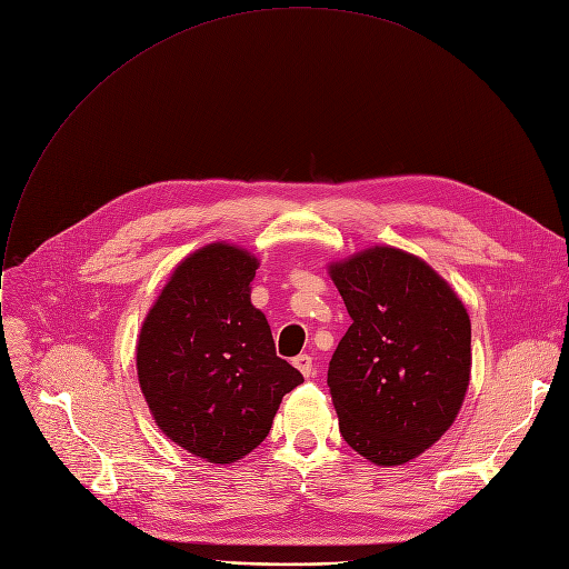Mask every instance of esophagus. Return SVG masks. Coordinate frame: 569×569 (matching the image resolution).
Segmentation results:
<instances>
[{
	"instance_id": "esophagus-1",
	"label": "esophagus",
	"mask_w": 569,
	"mask_h": 569,
	"mask_svg": "<svg viewBox=\"0 0 569 569\" xmlns=\"http://www.w3.org/2000/svg\"><path fill=\"white\" fill-rule=\"evenodd\" d=\"M292 365L301 371V376H303V378H308V376L312 373V358H310V356H306V353L297 356V358L292 360Z\"/></svg>"
}]
</instances>
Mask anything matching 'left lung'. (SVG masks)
Instances as JSON below:
<instances>
[{"label":"left lung","mask_w":569,"mask_h":569,"mask_svg":"<svg viewBox=\"0 0 569 569\" xmlns=\"http://www.w3.org/2000/svg\"><path fill=\"white\" fill-rule=\"evenodd\" d=\"M329 274L351 315L329 387L345 441L376 466H400L455 423L470 382V317L423 259L373 246Z\"/></svg>","instance_id":"1"}]
</instances>
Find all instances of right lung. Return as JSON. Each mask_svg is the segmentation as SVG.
<instances>
[{
  "label": "right lung",
  "mask_w": 569,
  "mask_h": 569,
  "mask_svg": "<svg viewBox=\"0 0 569 569\" xmlns=\"http://www.w3.org/2000/svg\"><path fill=\"white\" fill-rule=\"evenodd\" d=\"M257 270L246 248L209 242L178 263L137 338V378L157 428L216 466L250 455L281 398L303 382L252 303Z\"/></svg>",
  "instance_id": "1"
}]
</instances>
